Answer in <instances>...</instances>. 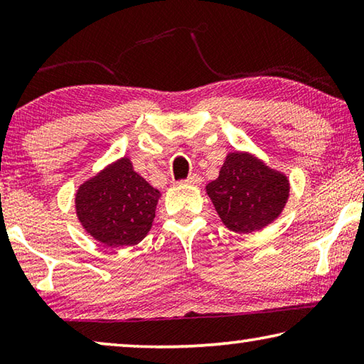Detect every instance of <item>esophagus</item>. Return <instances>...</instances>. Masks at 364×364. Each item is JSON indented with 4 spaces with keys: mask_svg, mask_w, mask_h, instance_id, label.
<instances>
[{
    "mask_svg": "<svg viewBox=\"0 0 364 364\" xmlns=\"http://www.w3.org/2000/svg\"><path fill=\"white\" fill-rule=\"evenodd\" d=\"M200 183V176L197 175V173H193V175H189L186 180H181L180 181V184H191V186H197V184Z\"/></svg>",
    "mask_w": 364,
    "mask_h": 364,
    "instance_id": "34e87169",
    "label": "esophagus"
}]
</instances>
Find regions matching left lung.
<instances>
[{
  "mask_svg": "<svg viewBox=\"0 0 364 364\" xmlns=\"http://www.w3.org/2000/svg\"><path fill=\"white\" fill-rule=\"evenodd\" d=\"M207 194L226 228L252 232L279 217L289 197V181L249 154L231 152L217 180L207 184Z\"/></svg>",
  "mask_w": 364,
  "mask_h": 364,
  "instance_id": "left-lung-1",
  "label": "left lung"
}]
</instances>
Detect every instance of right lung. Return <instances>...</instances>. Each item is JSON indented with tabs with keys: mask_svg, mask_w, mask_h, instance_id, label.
Wrapping results in <instances>:
<instances>
[{
	"mask_svg": "<svg viewBox=\"0 0 364 364\" xmlns=\"http://www.w3.org/2000/svg\"><path fill=\"white\" fill-rule=\"evenodd\" d=\"M160 197L127 157L80 186L75 207L80 223L110 247L136 245L149 232Z\"/></svg>",
	"mask_w": 364,
	"mask_h": 364,
	"instance_id": "1",
	"label": "right lung"
}]
</instances>
